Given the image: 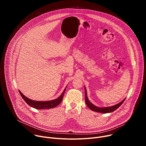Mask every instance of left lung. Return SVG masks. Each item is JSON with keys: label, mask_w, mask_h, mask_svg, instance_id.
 Returning <instances> with one entry per match:
<instances>
[{"label": "left lung", "mask_w": 146, "mask_h": 146, "mask_svg": "<svg viewBox=\"0 0 146 146\" xmlns=\"http://www.w3.org/2000/svg\"><path fill=\"white\" fill-rule=\"evenodd\" d=\"M85 96H86V105H87V106L92 111H95L98 113H111L114 111V110H115L117 109H118L122 104L123 103V102H124V100H125V99H123L122 102H121L120 103H119L118 104H117V105L111 106V107H108V108H98L95 106V105H94L92 103H91L87 97V91H86V88L85 87Z\"/></svg>", "instance_id": "left-lung-1"}]
</instances>
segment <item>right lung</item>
I'll return each mask as SVG.
<instances>
[{
	"instance_id": "obj_1",
	"label": "right lung",
	"mask_w": 146,
	"mask_h": 146,
	"mask_svg": "<svg viewBox=\"0 0 146 146\" xmlns=\"http://www.w3.org/2000/svg\"><path fill=\"white\" fill-rule=\"evenodd\" d=\"M66 88L64 90L63 93L57 99L52 100H50V101H35L33 100H31L29 99L28 98L26 97L22 92L20 91H19V94L21 95L22 98L24 99V100L25 101V102L28 104V105L36 109H51L54 108L56 106H57L60 103V102L62 100V99H63L64 95L65 94Z\"/></svg>"
}]
</instances>
